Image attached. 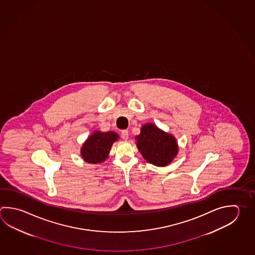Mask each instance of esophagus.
I'll list each match as a JSON object with an SVG mask.
<instances>
[{
  "instance_id": "obj_1",
  "label": "esophagus",
  "mask_w": 255,
  "mask_h": 255,
  "mask_svg": "<svg viewBox=\"0 0 255 255\" xmlns=\"http://www.w3.org/2000/svg\"><path fill=\"white\" fill-rule=\"evenodd\" d=\"M121 137H122V138H123L124 139H128V138H129V133H128V130H122V132H121Z\"/></svg>"
}]
</instances>
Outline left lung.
<instances>
[{"label":"left lung","instance_id":"left-lung-1","mask_svg":"<svg viewBox=\"0 0 255 255\" xmlns=\"http://www.w3.org/2000/svg\"><path fill=\"white\" fill-rule=\"evenodd\" d=\"M136 139L137 147L143 158L156 166H167L178 153L176 139L154 125H143L140 134L136 137Z\"/></svg>","mask_w":255,"mask_h":255}]
</instances>
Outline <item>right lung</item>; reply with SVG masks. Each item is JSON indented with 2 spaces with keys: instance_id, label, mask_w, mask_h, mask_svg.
I'll return each mask as SVG.
<instances>
[{
  "instance_id": "right-lung-1",
  "label": "right lung",
  "mask_w": 255,
  "mask_h": 255,
  "mask_svg": "<svg viewBox=\"0 0 255 255\" xmlns=\"http://www.w3.org/2000/svg\"><path fill=\"white\" fill-rule=\"evenodd\" d=\"M118 139L114 131H96L86 140L81 149L83 159L88 163H101L106 160L113 143Z\"/></svg>"
}]
</instances>
